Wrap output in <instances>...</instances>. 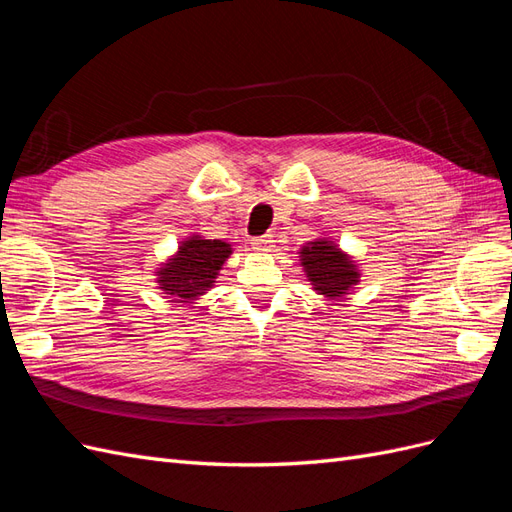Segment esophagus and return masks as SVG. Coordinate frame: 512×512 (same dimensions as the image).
<instances>
[{"label": "esophagus", "mask_w": 512, "mask_h": 512, "mask_svg": "<svg viewBox=\"0 0 512 512\" xmlns=\"http://www.w3.org/2000/svg\"><path fill=\"white\" fill-rule=\"evenodd\" d=\"M252 247H254V250H258V252H271L273 237H271V235L256 237V239H252Z\"/></svg>", "instance_id": "esophagus-1"}]
</instances>
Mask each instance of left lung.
<instances>
[{
  "instance_id": "obj_1",
  "label": "left lung",
  "mask_w": 512,
  "mask_h": 512,
  "mask_svg": "<svg viewBox=\"0 0 512 512\" xmlns=\"http://www.w3.org/2000/svg\"><path fill=\"white\" fill-rule=\"evenodd\" d=\"M299 260L307 282H312L314 292L322 294L329 301L342 299L344 294H350L354 286L361 282V271L356 260L344 250H339V245L329 237L305 243L299 250Z\"/></svg>"
}]
</instances>
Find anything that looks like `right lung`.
<instances>
[{"label": "right lung", "mask_w": 512, "mask_h": 512, "mask_svg": "<svg viewBox=\"0 0 512 512\" xmlns=\"http://www.w3.org/2000/svg\"><path fill=\"white\" fill-rule=\"evenodd\" d=\"M230 254V243L222 239H205L194 232L185 237L177 252L156 269L158 288L175 303H192L213 288Z\"/></svg>", "instance_id": "right-lung-1"}]
</instances>
